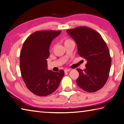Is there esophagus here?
I'll use <instances>...</instances> for the list:
<instances>
[{"label": "esophagus", "instance_id": "1", "mask_svg": "<svg viewBox=\"0 0 124 124\" xmlns=\"http://www.w3.org/2000/svg\"><path fill=\"white\" fill-rule=\"evenodd\" d=\"M70 69H65L64 71V72H65V73H67V72H70Z\"/></svg>", "mask_w": 124, "mask_h": 124}]
</instances>
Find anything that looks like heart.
I'll list each match as a JSON object with an SVG mask.
<instances>
[{
	"label": "heart",
	"instance_id": "1",
	"mask_svg": "<svg viewBox=\"0 0 124 124\" xmlns=\"http://www.w3.org/2000/svg\"><path fill=\"white\" fill-rule=\"evenodd\" d=\"M63 41L64 45L66 44H70V43H73V42L72 40L68 39V38H64L63 39Z\"/></svg>",
	"mask_w": 124,
	"mask_h": 124
}]
</instances>
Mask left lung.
Wrapping results in <instances>:
<instances>
[{
    "mask_svg": "<svg viewBox=\"0 0 124 124\" xmlns=\"http://www.w3.org/2000/svg\"><path fill=\"white\" fill-rule=\"evenodd\" d=\"M66 32L76 43L78 53L87 61L84 70L77 69L79 73L77 85L88 92L100 90L107 81L112 62L106 43L99 33L86 27Z\"/></svg>",
    "mask_w": 124,
    "mask_h": 124,
    "instance_id": "1",
    "label": "left lung"
}]
</instances>
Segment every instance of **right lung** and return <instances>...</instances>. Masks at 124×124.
Listing matches in <instances>:
<instances>
[{
    "label": "right lung",
    "mask_w": 124,
    "mask_h": 124,
    "mask_svg": "<svg viewBox=\"0 0 124 124\" xmlns=\"http://www.w3.org/2000/svg\"><path fill=\"white\" fill-rule=\"evenodd\" d=\"M61 31H37L27 38L20 54V70L29 90L39 96L50 95L57 89L64 75L47 70V60L52 41Z\"/></svg>",
    "instance_id": "right-lung-1"
}]
</instances>
